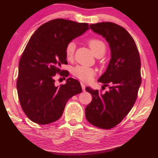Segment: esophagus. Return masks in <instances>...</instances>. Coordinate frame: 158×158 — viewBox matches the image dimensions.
Instances as JSON below:
<instances>
[{
    "mask_svg": "<svg viewBox=\"0 0 158 158\" xmlns=\"http://www.w3.org/2000/svg\"><path fill=\"white\" fill-rule=\"evenodd\" d=\"M81 85L82 89H83V91H85V84H84L83 83H81Z\"/></svg>",
    "mask_w": 158,
    "mask_h": 158,
    "instance_id": "obj_1",
    "label": "esophagus"
}]
</instances>
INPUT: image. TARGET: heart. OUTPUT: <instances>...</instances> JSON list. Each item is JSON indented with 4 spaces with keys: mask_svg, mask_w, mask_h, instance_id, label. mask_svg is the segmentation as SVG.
<instances>
[{
    "mask_svg": "<svg viewBox=\"0 0 158 158\" xmlns=\"http://www.w3.org/2000/svg\"><path fill=\"white\" fill-rule=\"evenodd\" d=\"M88 45L93 53L96 56H103L106 50V45L104 42L99 39H90L88 40ZM76 48V44L73 41L68 42L65 47V55L68 60H72ZM73 73L75 77L85 82L91 81L96 75L95 69L84 65H77L73 69Z\"/></svg>",
    "mask_w": 158,
    "mask_h": 158,
    "instance_id": "heart-1",
    "label": "heart"
}]
</instances>
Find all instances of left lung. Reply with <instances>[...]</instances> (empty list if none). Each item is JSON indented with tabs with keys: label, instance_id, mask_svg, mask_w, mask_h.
<instances>
[{
	"label": "left lung",
	"instance_id": "obj_1",
	"mask_svg": "<svg viewBox=\"0 0 158 158\" xmlns=\"http://www.w3.org/2000/svg\"><path fill=\"white\" fill-rule=\"evenodd\" d=\"M90 28L109 42L111 58L98 81L109 86V91L103 94L85 88L93 97L85 108V117L94 126L109 129L119 124L135 104L142 82L141 61L135 40L124 27L101 22Z\"/></svg>",
	"mask_w": 158,
	"mask_h": 158
}]
</instances>
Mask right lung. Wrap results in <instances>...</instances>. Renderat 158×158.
Segmentation results:
<instances>
[{
    "label": "right lung",
    "mask_w": 158,
    "mask_h": 158,
    "mask_svg": "<svg viewBox=\"0 0 158 158\" xmlns=\"http://www.w3.org/2000/svg\"><path fill=\"white\" fill-rule=\"evenodd\" d=\"M88 29L87 23L57 19L40 26L30 38L19 61L16 88L21 106L33 122L58 120L69 99L82 92L77 80L69 77L58 87L54 77L68 76V71L60 69L68 64L66 45Z\"/></svg>",
    "instance_id": "obj_1"
}]
</instances>
